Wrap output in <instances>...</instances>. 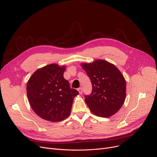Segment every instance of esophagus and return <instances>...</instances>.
Listing matches in <instances>:
<instances>
[{
	"label": "esophagus",
	"instance_id": "obj_1",
	"mask_svg": "<svg viewBox=\"0 0 157 157\" xmlns=\"http://www.w3.org/2000/svg\"><path fill=\"white\" fill-rule=\"evenodd\" d=\"M78 92H79V94H82V93H83V89H82L81 87L79 88L78 89Z\"/></svg>",
	"mask_w": 157,
	"mask_h": 157
}]
</instances>
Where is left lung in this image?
I'll use <instances>...</instances> for the list:
<instances>
[{
	"mask_svg": "<svg viewBox=\"0 0 157 157\" xmlns=\"http://www.w3.org/2000/svg\"><path fill=\"white\" fill-rule=\"evenodd\" d=\"M92 85V92L85 96L91 112L97 117L109 118L121 108L126 97V81L121 72L111 63L97 60L82 63Z\"/></svg>",
	"mask_w": 157,
	"mask_h": 157,
	"instance_id": "1",
	"label": "left lung"
}]
</instances>
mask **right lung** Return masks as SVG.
<instances>
[{
    "label": "right lung",
    "instance_id": "1",
    "mask_svg": "<svg viewBox=\"0 0 157 157\" xmlns=\"http://www.w3.org/2000/svg\"><path fill=\"white\" fill-rule=\"evenodd\" d=\"M65 66L52 63L38 69L27 84L29 104L39 117L61 121L71 113L74 98L79 94L63 78Z\"/></svg>",
    "mask_w": 157,
    "mask_h": 157
}]
</instances>
